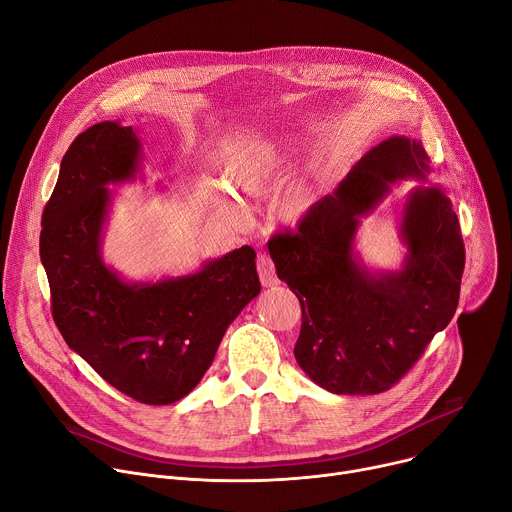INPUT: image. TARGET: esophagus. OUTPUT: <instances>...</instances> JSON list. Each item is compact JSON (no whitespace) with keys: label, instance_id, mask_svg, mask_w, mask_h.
<instances>
[{"label":"esophagus","instance_id":"34e87169","mask_svg":"<svg viewBox=\"0 0 512 512\" xmlns=\"http://www.w3.org/2000/svg\"><path fill=\"white\" fill-rule=\"evenodd\" d=\"M256 266H258V277H260L262 287H272V285L279 283L277 272H274V264H272L270 256L260 254L258 260H256Z\"/></svg>","mask_w":512,"mask_h":512}]
</instances>
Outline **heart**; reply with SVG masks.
<instances>
[{
  "instance_id": "b5f03b06",
  "label": "heart",
  "mask_w": 512,
  "mask_h": 512,
  "mask_svg": "<svg viewBox=\"0 0 512 512\" xmlns=\"http://www.w3.org/2000/svg\"><path fill=\"white\" fill-rule=\"evenodd\" d=\"M295 143L291 139H262L242 145L231 155L225 168L227 182L248 196H264L277 186L287 170V162ZM318 201V188L309 180L291 186L279 203V215L289 221H301ZM229 213L240 215V207L225 205Z\"/></svg>"
}]
</instances>
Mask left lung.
Instances as JSON below:
<instances>
[{
	"label": "left lung",
	"instance_id": "left-lung-1",
	"mask_svg": "<svg viewBox=\"0 0 512 512\" xmlns=\"http://www.w3.org/2000/svg\"><path fill=\"white\" fill-rule=\"evenodd\" d=\"M432 172L420 141L389 137L303 217L277 233L268 252L301 303L295 359L305 375L340 396L396 385L445 330L459 303L465 248L443 188L416 186L406 199L400 270H371L355 250L361 219L408 178Z\"/></svg>",
	"mask_w": 512,
	"mask_h": 512
}]
</instances>
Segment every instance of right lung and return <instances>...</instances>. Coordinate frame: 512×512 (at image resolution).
I'll return each instance as SVG.
<instances>
[{
    "mask_svg": "<svg viewBox=\"0 0 512 512\" xmlns=\"http://www.w3.org/2000/svg\"><path fill=\"white\" fill-rule=\"evenodd\" d=\"M139 170L133 127L104 121L77 135L43 211L41 262L67 346L125 396L166 406L203 379L260 281L250 246L155 283H127L108 268L100 254L108 186L135 180Z\"/></svg>",
    "mask_w": 512,
    "mask_h": 512,
    "instance_id": "obj_1",
    "label": "right lung"
}]
</instances>
